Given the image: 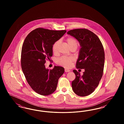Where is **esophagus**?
Segmentation results:
<instances>
[{"instance_id":"1","label":"esophagus","mask_w":124,"mask_h":124,"mask_svg":"<svg viewBox=\"0 0 124 124\" xmlns=\"http://www.w3.org/2000/svg\"><path fill=\"white\" fill-rule=\"evenodd\" d=\"M65 72H70V70L68 69H65Z\"/></svg>"}]
</instances>
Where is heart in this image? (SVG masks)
<instances>
[{
  "instance_id": "obj_1",
  "label": "heart",
  "mask_w": 124,
  "mask_h": 124,
  "mask_svg": "<svg viewBox=\"0 0 124 124\" xmlns=\"http://www.w3.org/2000/svg\"><path fill=\"white\" fill-rule=\"evenodd\" d=\"M69 46L71 48V47H78V43L77 40L73 38H68L66 39ZM60 45V41L58 40L55 42L52 46V51L54 54H56L58 52V49ZM73 61V58L71 57H68L63 56L57 60V63L58 65L63 66L65 67H69L71 65V63Z\"/></svg>"
}]
</instances>
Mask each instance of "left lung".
I'll return each instance as SVG.
<instances>
[{
    "mask_svg": "<svg viewBox=\"0 0 124 124\" xmlns=\"http://www.w3.org/2000/svg\"><path fill=\"white\" fill-rule=\"evenodd\" d=\"M67 33L79 43L81 48L76 67L85 69L82 75L73 71L76 78L71 83L72 88L77 95L86 96L94 91L102 77L105 64L103 46L98 37L88 30H72Z\"/></svg>",
    "mask_w": 124,
    "mask_h": 124,
    "instance_id": "1",
    "label": "left lung"
}]
</instances>
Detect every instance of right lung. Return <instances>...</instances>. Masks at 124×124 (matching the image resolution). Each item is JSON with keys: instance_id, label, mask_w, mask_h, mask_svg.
<instances>
[{"instance_id": "1", "label": "right lung", "mask_w": 124, "mask_h": 124, "mask_svg": "<svg viewBox=\"0 0 124 124\" xmlns=\"http://www.w3.org/2000/svg\"><path fill=\"white\" fill-rule=\"evenodd\" d=\"M66 30L37 28L25 38L21 51V67L30 86L37 93L46 96L54 93L59 78L64 73L63 67L46 68V60L53 56V44L64 35Z\"/></svg>"}]
</instances>
